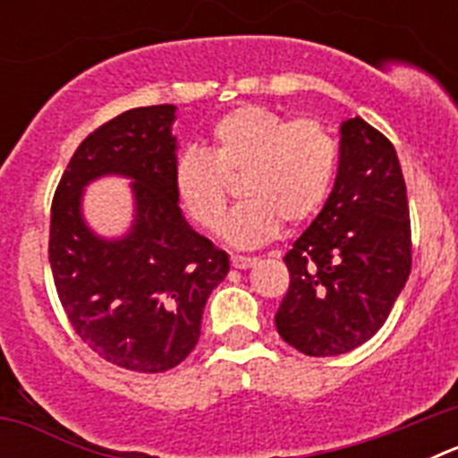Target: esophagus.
Listing matches in <instances>:
<instances>
[{
    "instance_id": "esophagus-1",
    "label": "esophagus",
    "mask_w": 458,
    "mask_h": 458,
    "mask_svg": "<svg viewBox=\"0 0 458 458\" xmlns=\"http://www.w3.org/2000/svg\"><path fill=\"white\" fill-rule=\"evenodd\" d=\"M257 264V259L254 257H241V254H233L232 257V266L233 268H238V270H245V268H250V266H254Z\"/></svg>"
}]
</instances>
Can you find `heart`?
<instances>
[{"label": "heart", "instance_id": "obj_1", "mask_svg": "<svg viewBox=\"0 0 458 458\" xmlns=\"http://www.w3.org/2000/svg\"><path fill=\"white\" fill-rule=\"evenodd\" d=\"M337 141L314 119L289 121L264 105H241L210 128V147L188 148L174 165L181 208L217 229L229 199L226 176L242 172L238 204L222 225L233 248H259L282 220L301 225L326 204L337 172Z\"/></svg>", "mask_w": 458, "mask_h": 458}]
</instances>
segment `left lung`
Returning a JSON list of instances; mask_svg holds the SVG:
<instances>
[{"label":"left lung","mask_w":458,"mask_h":458,"mask_svg":"<svg viewBox=\"0 0 458 458\" xmlns=\"http://www.w3.org/2000/svg\"><path fill=\"white\" fill-rule=\"evenodd\" d=\"M335 188L286 252L279 337L305 355L358 349L386 323L411 275V217L394 147L365 119L339 128Z\"/></svg>","instance_id":"1"}]
</instances>
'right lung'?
Segmentation results:
<instances>
[{
    "label": "right lung",
    "instance_id": "obj_1",
    "mask_svg": "<svg viewBox=\"0 0 458 458\" xmlns=\"http://www.w3.org/2000/svg\"><path fill=\"white\" fill-rule=\"evenodd\" d=\"M174 105L128 109L93 131L56 185L50 266L72 330L103 360L157 374L197 346L210 291L229 257L197 233L174 190ZM103 175L133 181L136 204L123 237H98L81 213L83 188Z\"/></svg>",
    "mask_w": 458,
    "mask_h": 458
}]
</instances>
